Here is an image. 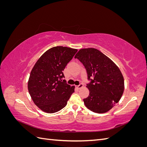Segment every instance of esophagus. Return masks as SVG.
I'll return each mask as SVG.
<instances>
[{
	"instance_id": "obj_1",
	"label": "esophagus",
	"mask_w": 147,
	"mask_h": 147,
	"mask_svg": "<svg viewBox=\"0 0 147 147\" xmlns=\"http://www.w3.org/2000/svg\"><path fill=\"white\" fill-rule=\"evenodd\" d=\"M83 84H82V83L80 84L79 85L77 86V88L78 89V90H80V89L82 88H83Z\"/></svg>"
}]
</instances>
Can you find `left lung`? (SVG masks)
I'll use <instances>...</instances> for the list:
<instances>
[{
	"instance_id": "obj_1",
	"label": "left lung",
	"mask_w": 147,
	"mask_h": 147,
	"mask_svg": "<svg viewBox=\"0 0 147 147\" xmlns=\"http://www.w3.org/2000/svg\"><path fill=\"white\" fill-rule=\"evenodd\" d=\"M75 58L83 64L91 80L86 86L90 94L83 99L84 105L96 113L108 112L119 102L124 92V78L118 67L96 48L81 49Z\"/></svg>"
}]
</instances>
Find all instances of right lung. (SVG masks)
I'll return each instance as SVG.
<instances>
[{"label": "right lung", "mask_w": 147, "mask_h": 147, "mask_svg": "<svg viewBox=\"0 0 147 147\" xmlns=\"http://www.w3.org/2000/svg\"><path fill=\"white\" fill-rule=\"evenodd\" d=\"M77 49L55 47L40 56L31 70L28 87L34 104L48 113L58 112L65 107L75 86L62 81L63 71L73 58Z\"/></svg>", "instance_id": "1"}]
</instances>
